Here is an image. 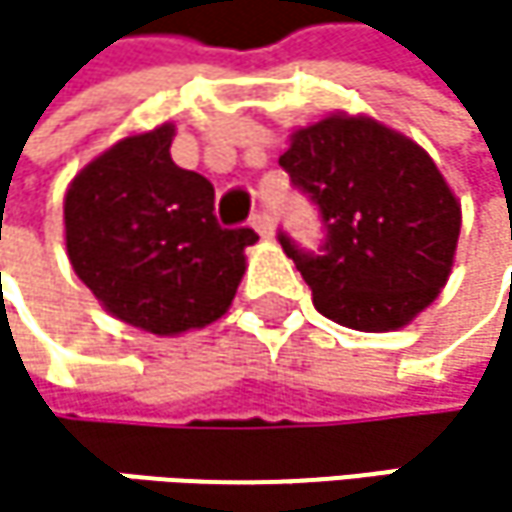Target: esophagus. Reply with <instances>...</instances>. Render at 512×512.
<instances>
[{"instance_id":"obj_1","label":"esophagus","mask_w":512,"mask_h":512,"mask_svg":"<svg viewBox=\"0 0 512 512\" xmlns=\"http://www.w3.org/2000/svg\"><path fill=\"white\" fill-rule=\"evenodd\" d=\"M252 228H255L260 237H272V219H269V213H255L252 216Z\"/></svg>"}]
</instances>
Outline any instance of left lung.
Masks as SVG:
<instances>
[{
  "label": "left lung",
  "mask_w": 512,
  "mask_h": 512,
  "mask_svg": "<svg viewBox=\"0 0 512 512\" xmlns=\"http://www.w3.org/2000/svg\"><path fill=\"white\" fill-rule=\"evenodd\" d=\"M278 165L326 222L323 255L284 234L314 308L356 332L409 326L448 284L462 207L433 156L367 115L332 112L290 133Z\"/></svg>",
  "instance_id": "1"
}]
</instances>
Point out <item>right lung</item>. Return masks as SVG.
I'll return each mask as SVG.
<instances>
[{
    "label": "right lung",
    "instance_id": "right-lung-1",
    "mask_svg": "<svg viewBox=\"0 0 512 512\" xmlns=\"http://www.w3.org/2000/svg\"><path fill=\"white\" fill-rule=\"evenodd\" d=\"M174 124L130 133L64 192L73 272L121 323L174 338L216 323L246 272L252 228H222L213 183L171 159Z\"/></svg>",
    "mask_w": 512,
    "mask_h": 512
}]
</instances>
